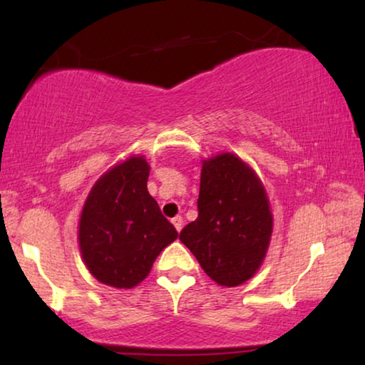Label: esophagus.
Instances as JSON below:
<instances>
[{
	"label": "esophagus",
	"instance_id": "esophagus-1",
	"mask_svg": "<svg viewBox=\"0 0 365 365\" xmlns=\"http://www.w3.org/2000/svg\"><path fill=\"white\" fill-rule=\"evenodd\" d=\"M171 222L174 224V227H176V231H181V229H182V222H184L181 216L173 217V219H171Z\"/></svg>",
	"mask_w": 365,
	"mask_h": 365
}]
</instances>
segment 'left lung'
Instances as JSON below:
<instances>
[{"label":"left lung","mask_w":365,"mask_h":365,"mask_svg":"<svg viewBox=\"0 0 365 365\" xmlns=\"http://www.w3.org/2000/svg\"><path fill=\"white\" fill-rule=\"evenodd\" d=\"M199 216L179 234L204 272L219 286L251 279L266 257L272 214L256 173L231 153L202 163Z\"/></svg>","instance_id":"left-lung-1"}]
</instances>
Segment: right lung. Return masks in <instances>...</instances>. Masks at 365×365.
Masks as SVG:
<instances>
[{
	"label": "right lung",
	"instance_id": "1",
	"mask_svg": "<svg viewBox=\"0 0 365 365\" xmlns=\"http://www.w3.org/2000/svg\"><path fill=\"white\" fill-rule=\"evenodd\" d=\"M149 164L133 156L104 173L84 202L79 249L88 271L106 286L144 281L159 252L178 237L148 192Z\"/></svg>",
	"mask_w": 365,
	"mask_h": 365
}]
</instances>
